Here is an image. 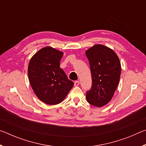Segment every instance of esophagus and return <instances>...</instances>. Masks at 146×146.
<instances>
[{
    "label": "esophagus",
    "instance_id": "34e87169",
    "mask_svg": "<svg viewBox=\"0 0 146 146\" xmlns=\"http://www.w3.org/2000/svg\"><path fill=\"white\" fill-rule=\"evenodd\" d=\"M79 84H80V82H79V81L76 80L75 82V83H74V85H75V86H78L79 85Z\"/></svg>",
    "mask_w": 146,
    "mask_h": 146
}]
</instances>
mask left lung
I'll list each match as a JSON object with an SVG mask.
<instances>
[{"mask_svg": "<svg viewBox=\"0 0 146 146\" xmlns=\"http://www.w3.org/2000/svg\"><path fill=\"white\" fill-rule=\"evenodd\" d=\"M86 55L92 78V87L86 93V99L91 105L102 107L112 99L118 86L120 62L113 49L102 44L91 47L86 51Z\"/></svg>", "mask_w": 146, "mask_h": 146, "instance_id": "obj_1", "label": "left lung"}]
</instances>
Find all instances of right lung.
I'll use <instances>...</instances> for the list:
<instances>
[{"label": "right lung", "instance_id": "right-lung-1", "mask_svg": "<svg viewBox=\"0 0 146 146\" xmlns=\"http://www.w3.org/2000/svg\"><path fill=\"white\" fill-rule=\"evenodd\" d=\"M64 53L50 46L40 49L29 62V83L36 97L48 105H56L65 99L74 83L60 68Z\"/></svg>", "mask_w": 146, "mask_h": 146}]
</instances>
